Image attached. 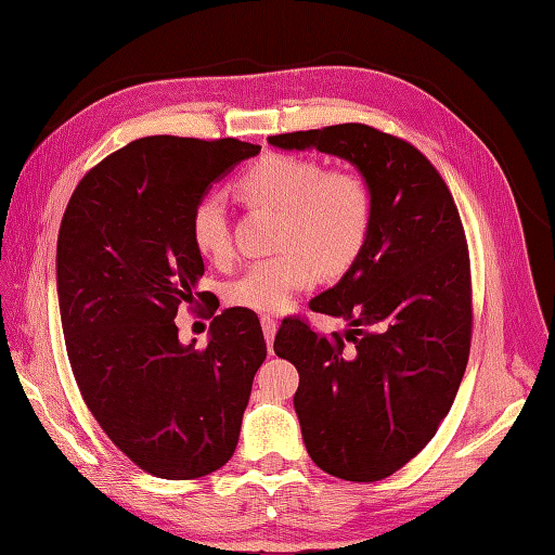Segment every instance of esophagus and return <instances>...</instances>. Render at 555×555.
Returning <instances> with one entry per match:
<instances>
[{
    "label": "esophagus",
    "instance_id": "1",
    "mask_svg": "<svg viewBox=\"0 0 555 555\" xmlns=\"http://www.w3.org/2000/svg\"><path fill=\"white\" fill-rule=\"evenodd\" d=\"M276 321L274 319H269V317H262V333H264V340H267V345H269V354H274V347H272V343H274V336H276Z\"/></svg>",
    "mask_w": 555,
    "mask_h": 555
}]
</instances>
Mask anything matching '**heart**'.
<instances>
[{
  "label": "heart",
  "instance_id": "heart-1",
  "mask_svg": "<svg viewBox=\"0 0 555 555\" xmlns=\"http://www.w3.org/2000/svg\"><path fill=\"white\" fill-rule=\"evenodd\" d=\"M255 205L281 212L279 248L272 260L250 264L227 286V300L257 314H276L295 295L312 288L319 269L340 274L362 253L371 229V196L364 179L347 170L286 153H269L238 179ZM191 243L205 260L227 264L234 257L222 196L210 193L193 205Z\"/></svg>",
  "mask_w": 555,
  "mask_h": 555
}]
</instances>
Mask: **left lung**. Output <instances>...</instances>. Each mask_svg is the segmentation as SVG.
Wrapping results in <instances>:
<instances>
[{
    "label": "left lung",
    "instance_id": "8db88e82",
    "mask_svg": "<svg viewBox=\"0 0 555 555\" xmlns=\"http://www.w3.org/2000/svg\"><path fill=\"white\" fill-rule=\"evenodd\" d=\"M357 167L371 196L362 253L312 312L347 319L319 336L283 319L274 352L298 369L293 397L307 454L350 482L383 480L428 444L470 352V264L444 179L406 141L345 122L267 139Z\"/></svg>",
    "mask_w": 555,
    "mask_h": 555
}]
</instances>
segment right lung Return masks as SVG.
Returning a JSON list of instances; mask_svg holds the SVG:
<instances>
[{
	"mask_svg": "<svg viewBox=\"0 0 555 555\" xmlns=\"http://www.w3.org/2000/svg\"><path fill=\"white\" fill-rule=\"evenodd\" d=\"M257 153L238 139H137L77 184L63 215L56 291L73 376L111 442L156 478H203L234 456L267 357L250 309L217 314L205 347L175 324L210 295L198 293L193 205Z\"/></svg>",
	"mask_w": 555,
	"mask_h": 555,
	"instance_id": "right-lung-1",
	"label": "right lung"
}]
</instances>
